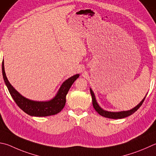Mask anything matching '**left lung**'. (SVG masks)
Listing matches in <instances>:
<instances>
[{
    "label": "left lung",
    "instance_id": "8db88e82",
    "mask_svg": "<svg viewBox=\"0 0 156 156\" xmlns=\"http://www.w3.org/2000/svg\"><path fill=\"white\" fill-rule=\"evenodd\" d=\"M90 92L92 97L93 108H94L95 110L98 112V114H100L101 116H102V117L110 118V119H117L125 118V117H128L129 115H132L133 113H134L141 106V105H142V104L143 103V101L145 100V99L147 96L146 95L145 97L143 99V100L141 101L136 106H135L134 108H133L130 109L129 110H125V111L123 110V111H119V112H110V111H107L106 110H104L99 105L97 100H96L94 93H93V90L90 89Z\"/></svg>",
    "mask_w": 156,
    "mask_h": 156
}]
</instances>
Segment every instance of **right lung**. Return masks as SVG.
<instances>
[{
	"instance_id": "1",
	"label": "right lung",
	"mask_w": 156,
	"mask_h": 156,
	"mask_svg": "<svg viewBox=\"0 0 156 156\" xmlns=\"http://www.w3.org/2000/svg\"><path fill=\"white\" fill-rule=\"evenodd\" d=\"M2 72L5 83L13 100L24 112L32 117H47L60 112L66 105V95L71 86L80 76L78 73L65 80L56 95L50 100L35 101L24 97L10 84L5 72L4 61L2 63Z\"/></svg>"
}]
</instances>
